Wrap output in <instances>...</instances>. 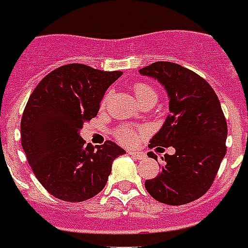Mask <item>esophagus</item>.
Returning <instances> with one entry per match:
<instances>
[{
  "instance_id": "esophagus-1",
  "label": "esophagus",
  "mask_w": 248,
  "mask_h": 248,
  "mask_svg": "<svg viewBox=\"0 0 248 248\" xmlns=\"http://www.w3.org/2000/svg\"><path fill=\"white\" fill-rule=\"evenodd\" d=\"M128 155L133 156V157H136V159H143L144 154L143 152H139V151H128Z\"/></svg>"
}]
</instances>
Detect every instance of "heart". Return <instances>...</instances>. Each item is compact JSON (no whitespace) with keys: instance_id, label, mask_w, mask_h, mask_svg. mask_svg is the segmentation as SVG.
I'll list each match as a JSON object with an SVG mask.
<instances>
[{"instance_id":"obj_1","label":"heart","mask_w":248,"mask_h":248,"mask_svg":"<svg viewBox=\"0 0 248 248\" xmlns=\"http://www.w3.org/2000/svg\"><path fill=\"white\" fill-rule=\"evenodd\" d=\"M132 92L135 94V97L139 101V104L144 107V105L152 104L155 105L157 101V92L155 91V88L151 87L147 82H136L133 84ZM108 96H105L103 99V105L107 104ZM141 133V129L139 128L129 127V125H120L113 131V136L117 141H120L121 144L125 145H132L139 140V136Z\"/></svg>"}]
</instances>
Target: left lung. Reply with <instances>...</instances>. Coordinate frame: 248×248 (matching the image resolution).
<instances>
[{"instance_id": "left-lung-1", "label": "left lung", "mask_w": 248, "mask_h": 248, "mask_svg": "<svg viewBox=\"0 0 248 248\" xmlns=\"http://www.w3.org/2000/svg\"><path fill=\"white\" fill-rule=\"evenodd\" d=\"M140 73L157 78L170 97L171 113L148 147L175 148L173 155L161 157L160 175L147 180L145 188L160 203L187 204L210 189L226 155L227 121L220 101L203 77L175 62L157 61Z\"/></svg>"}]
</instances>
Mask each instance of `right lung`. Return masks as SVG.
Returning a JSON list of instances; mask_svg holds the SVG:
<instances>
[{
  "label": "right lung",
  "instance_id": "add662e5",
  "mask_svg": "<svg viewBox=\"0 0 248 248\" xmlns=\"http://www.w3.org/2000/svg\"><path fill=\"white\" fill-rule=\"evenodd\" d=\"M121 75L84 64L62 65L31 92L21 119V144L33 173L54 198L77 203L96 196L113 160L125 154L109 140L94 149L80 136Z\"/></svg>",
  "mask_w": 248,
  "mask_h": 248
}]
</instances>
